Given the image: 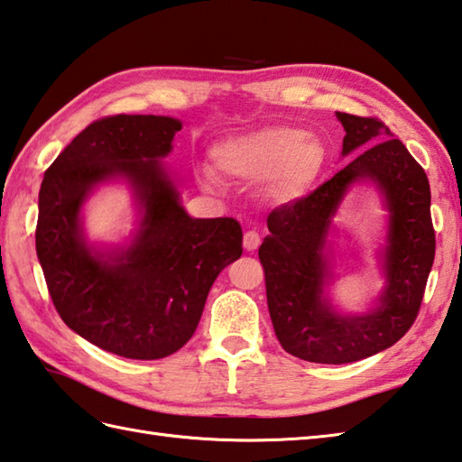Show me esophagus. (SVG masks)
<instances>
[{
  "mask_svg": "<svg viewBox=\"0 0 462 462\" xmlns=\"http://www.w3.org/2000/svg\"><path fill=\"white\" fill-rule=\"evenodd\" d=\"M260 242H262V238L256 230H248L246 234H244V248H246L248 252L258 250Z\"/></svg>",
  "mask_w": 462,
  "mask_h": 462,
  "instance_id": "esophagus-1",
  "label": "esophagus"
}]
</instances>
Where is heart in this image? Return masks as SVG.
<instances>
[{"instance_id":"obj_1","label":"heart","mask_w":462,"mask_h":462,"mask_svg":"<svg viewBox=\"0 0 462 462\" xmlns=\"http://www.w3.org/2000/svg\"><path fill=\"white\" fill-rule=\"evenodd\" d=\"M214 161L242 180H266L283 199L308 194L326 171L328 151L298 126H266L216 146Z\"/></svg>"}]
</instances>
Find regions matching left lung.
I'll use <instances>...</instances> for the list:
<instances>
[{
    "instance_id": "left-lung-1",
    "label": "left lung",
    "mask_w": 462,
    "mask_h": 462,
    "mask_svg": "<svg viewBox=\"0 0 462 462\" xmlns=\"http://www.w3.org/2000/svg\"><path fill=\"white\" fill-rule=\"evenodd\" d=\"M337 119L346 129L341 152H363L316 190L273 208L268 216L270 236L258 252L280 346L303 361L329 365L375 356L403 337L419 316L435 260L430 189L423 166L375 116L337 113ZM359 178L380 184L392 212L386 254L390 286L375 312L343 319L322 298L326 270L320 250L332 212L346 186Z\"/></svg>"
}]
</instances>
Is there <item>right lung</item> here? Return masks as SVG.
<instances>
[{"label":"right lung","instance_id":"add662e5","mask_svg":"<svg viewBox=\"0 0 462 462\" xmlns=\"http://www.w3.org/2000/svg\"><path fill=\"white\" fill-rule=\"evenodd\" d=\"M180 121L111 115L69 143L43 176L35 228L37 258L59 316L81 337L115 356H172L199 326L216 276L242 256L234 218H190L159 164ZM111 175L133 182L143 206L134 246L105 261L84 246V196Z\"/></svg>","mask_w":462,"mask_h":462}]
</instances>
